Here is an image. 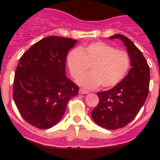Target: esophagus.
Listing matches in <instances>:
<instances>
[{
  "mask_svg": "<svg viewBox=\"0 0 160 160\" xmlns=\"http://www.w3.org/2000/svg\"><path fill=\"white\" fill-rule=\"evenodd\" d=\"M89 91L87 90H84V89H80L79 90V94H88Z\"/></svg>",
  "mask_w": 160,
  "mask_h": 160,
  "instance_id": "1",
  "label": "esophagus"
}]
</instances>
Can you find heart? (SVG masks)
Instances as JSON below:
<instances>
[{"label": "heart", "mask_w": 160, "mask_h": 160, "mask_svg": "<svg viewBox=\"0 0 160 160\" xmlns=\"http://www.w3.org/2000/svg\"><path fill=\"white\" fill-rule=\"evenodd\" d=\"M70 73L78 78L92 66V72L78 79L87 88L115 87L127 75L131 59L127 52L116 49L102 42H93L80 49H73L67 58Z\"/></svg>", "instance_id": "obj_1"}]
</instances>
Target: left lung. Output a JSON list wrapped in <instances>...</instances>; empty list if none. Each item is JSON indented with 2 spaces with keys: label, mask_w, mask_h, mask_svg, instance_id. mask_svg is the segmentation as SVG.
<instances>
[{
  "label": "left lung",
  "mask_w": 160,
  "mask_h": 160,
  "mask_svg": "<svg viewBox=\"0 0 160 160\" xmlns=\"http://www.w3.org/2000/svg\"><path fill=\"white\" fill-rule=\"evenodd\" d=\"M125 44L131 59L128 75L118 85L107 91L98 92L99 102L91 112L93 120L108 130L122 128L136 117L149 91L150 69L142 52L129 38L115 34Z\"/></svg>",
  "instance_id": "obj_1"
}]
</instances>
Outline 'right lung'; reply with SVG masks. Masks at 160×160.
<instances>
[{
    "label": "right lung",
    "mask_w": 160,
    "mask_h": 160,
    "mask_svg": "<svg viewBox=\"0 0 160 160\" xmlns=\"http://www.w3.org/2000/svg\"><path fill=\"white\" fill-rule=\"evenodd\" d=\"M72 38L50 36L33 44L19 60L12 97L22 118L39 129L58 123L79 87L66 76Z\"/></svg>",
    "instance_id": "1"
}]
</instances>
